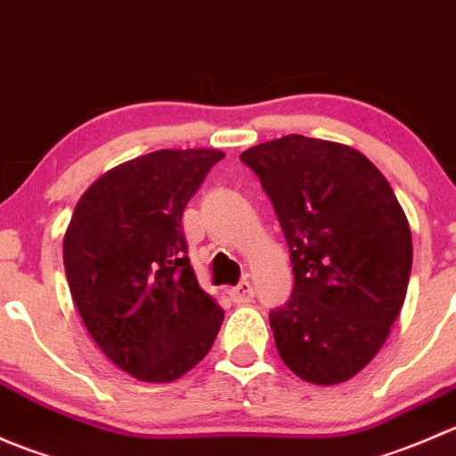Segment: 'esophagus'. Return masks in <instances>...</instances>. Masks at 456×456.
I'll use <instances>...</instances> for the list:
<instances>
[{"label":"esophagus","mask_w":456,"mask_h":456,"mask_svg":"<svg viewBox=\"0 0 456 456\" xmlns=\"http://www.w3.org/2000/svg\"><path fill=\"white\" fill-rule=\"evenodd\" d=\"M229 297L238 305H247V302L254 300V287L249 282H240L238 287L229 289Z\"/></svg>","instance_id":"34e87169"}]
</instances>
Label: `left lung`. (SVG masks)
<instances>
[{
  "mask_svg": "<svg viewBox=\"0 0 456 456\" xmlns=\"http://www.w3.org/2000/svg\"><path fill=\"white\" fill-rule=\"evenodd\" d=\"M273 202L293 296L271 311L275 348L300 379H351L384 346L406 300L412 236L384 174L355 147L287 134L240 154Z\"/></svg>",
  "mask_w": 456,
  "mask_h": 456,
  "instance_id": "8db88e82",
  "label": "left lung"
}]
</instances>
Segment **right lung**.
Masks as SVG:
<instances>
[{"mask_svg":"<svg viewBox=\"0 0 456 456\" xmlns=\"http://www.w3.org/2000/svg\"><path fill=\"white\" fill-rule=\"evenodd\" d=\"M220 150H156L96 178L63 236L68 287L114 366L174 381L209 353L224 311L200 289L181 220Z\"/></svg>","mask_w":456,"mask_h":456,"instance_id":"right-lung-1","label":"right lung"}]
</instances>
